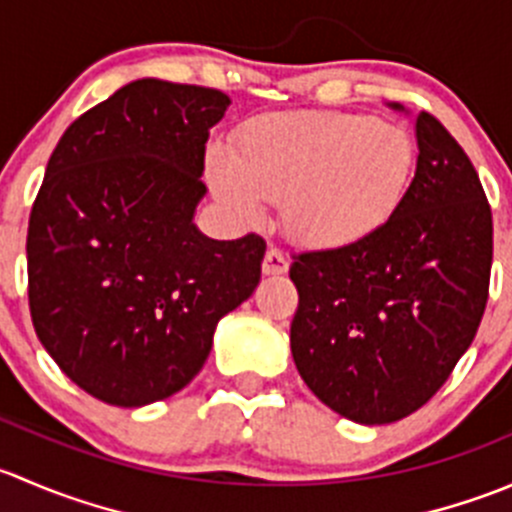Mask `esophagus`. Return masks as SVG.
Listing matches in <instances>:
<instances>
[{
	"label": "esophagus",
	"instance_id": "34e87169",
	"mask_svg": "<svg viewBox=\"0 0 512 512\" xmlns=\"http://www.w3.org/2000/svg\"><path fill=\"white\" fill-rule=\"evenodd\" d=\"M287 267L289 260L282 255V250L270 247V250L265 252V262H262V272H265V275H285Z\"/></svg>",
	"mask_w": 512,
	"mask_h": 512
}]
</instances>
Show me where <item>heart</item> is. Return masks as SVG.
<instances>
[{"label":"heart","mask_w":512,"mask_h":512,"mask_svg":"<svg viewBox=\"0 0 512 512\" xmlns=\"http://www.w3.org/2000/svg\"><path fill=\"white\" fill-rule=\"evenodd\" d=\"M416 143L409 131L342 111L272 113L247 123L235 156L215 151L218 198L257 220L262 200L280 203L292 240L334 250L381 230L411 188Z\"/></svg>","instance_id":"heart-1"}]
</instances>
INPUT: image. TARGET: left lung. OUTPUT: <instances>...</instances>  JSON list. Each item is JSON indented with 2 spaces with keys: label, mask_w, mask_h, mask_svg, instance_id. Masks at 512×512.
<instances>
[{
  "label": "left lung",
  "mask_w": 512,
  "mask_h": 512,
  "mask_svg": "<svg viewBox=\"0 0 512 512\" xmlns=\"http://www.w3.org/2000/svg\"><path fill=\"white\" fill-rule=\"evenodd\" d=\"M416 141L414 180L389 223L354 245L294 252L289 267L299 376L369 426L433 399L488 302L493 215L476 168L433 113H418Z\"/></svg>",
  "instance_id": "obj_1"
}]
</instances>
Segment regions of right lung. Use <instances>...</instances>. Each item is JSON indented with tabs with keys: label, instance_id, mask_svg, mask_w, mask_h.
Instances as JSON below:
<instances>
[{
	"label": "right lung",
	"instance_id": "obj_1",
	"mask_svg": "<svg viewBox=\"0 0 512 512\" xmlns=\"http://www.w3.org/2000/svg\"><path fill=\"white\" fill-rule=\"evenodd\" d=\"M223 91L141 79L81 113L46 165L27 232L34 332L111 406L168 399L203 369L220 319L260 282L265 240L193 225Z\"/></svg>",
	"mask_w": 512,
	"mask_h": 512
}]
</instances>
